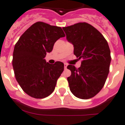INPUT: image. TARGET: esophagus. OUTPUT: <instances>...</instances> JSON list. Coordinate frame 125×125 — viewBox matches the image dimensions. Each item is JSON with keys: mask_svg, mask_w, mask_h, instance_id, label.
<instances>
[{"mask_svg": "<svg viewBox=\"0 0 125 125\" xmlns=\"http://www.w3.org/2000/svg\"><path fill=\"white\" fill-rule=\"evenodd\" d=\"M67 64H64V69H67Z\"/></svg>", "mask_w": 125, "mask_h": 125, "instance_id": "esophagus-1", "label": "esophagus"}]
</instances>
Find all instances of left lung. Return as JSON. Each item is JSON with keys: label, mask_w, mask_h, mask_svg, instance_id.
Returning a JSON list of instances; mask_svg holds the SVG:
<instances>
[{"label": "left lung", "mask_w": 125, "mask_h": 125, "mask_svg": "<svg viewBox=\"0 0 125 125\" xmlns=\"http://www.w3.org/2000/svg\"><path fill=\"white\" fill-rule=\"evenodd\" d=\"M68 41L74 47L73 53L81 60L78 69L69 65L71 75L67 78L72 93L81 99L95 96L104 86L109 72L111 52L107 41L95 27L79 22L62 27Z\"/></svg>", "instance_id": "obj_1"}]
</instances>
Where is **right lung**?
Segmentation results:
<instances>
[{
	"mask_svg": "<svg viewBox=\"0 0 125 125\" xmlns=\"http://www.w3.org/2000/svg\"><path fill=\"white\" fill-rule=\"evenodd\" d=\"M65 36L61 27L37 22L28 28L14 46L13 67L21 88L34 98H44L55 90L64 64L46 62L44 58L51 52L55 42Z\"/></svg>",
	"mask_w": 125,
	"mask_h": 125,
	"instance_id": "right-lung-1",
	"label": "right lung"
}]
</instances>
